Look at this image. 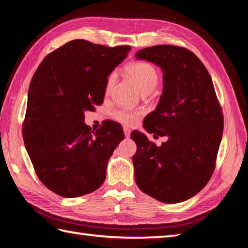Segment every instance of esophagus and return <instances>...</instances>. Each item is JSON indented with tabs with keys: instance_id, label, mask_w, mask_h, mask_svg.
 Wrapping results in <instances>:
<instances>
[{
	"instance_id": "1",
	"label": "esophagus",
	"mask_w": 248,
	"mask_h": 248,
	"mask_svg": "<svg viewBox=\"0 0 248 248\" xmlns=\"http://www.w3.org/2000/svg\"><path fill=\"white\" fill-rule=\"evenodd\" d=\"M124 133L125 138H129L130 134H131V130L128 127H124Z\"/></svg>"
}]
</instances>
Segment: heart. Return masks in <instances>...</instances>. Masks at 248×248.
I'll return each instance as SVG.
<instances>
[{
	"label": "heart",
	"mask_w": 248,
	"mask_h": 248,
	"mask_svg": "<svg viewBox=\"0 0 248 248\" xmlns=\"http://www.w3.org/2000/svg\"><path fill=\"white\" fill-rule=\"evenodd\" d=\"M129 77L132 78L135 85L143 93H148L154 91L160 82V73L156 68L149 62L136 61L132 62L125 68ZM115 82V73H110L105 83V93L109 94L112 92ZM112 116L118 123L132 125L138 123L140 113L138 110L128 108H116L112 112Z\"/></svg>",
	"instance_id": "1"
}]
</instances>
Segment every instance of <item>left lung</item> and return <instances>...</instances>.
I'll return each mask as SVG.
<instances>
[{"instance_id":"8db88e82","label":"left lung","mask_w":248,"mask_h":248,"mask_svg":"<svg viewBox=\"0 0 248 248\" xmlns=\"http://www.w3.org/2000/svg\"><path fill=\"white\" fill-rule=\"evenodd\" d=\"M135 57L164 72L160 102L146 116L144 127L155 139L168 136L157 147L145 134L131 133L138 146L132 159L135 182L161 202H181L202 191L215 170L222 108L207 68L192 51L160 45L140 50Z\"/></svg>"}]
</instances>
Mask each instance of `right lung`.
Listing matches in <instances>:
<instances>
[{
	"mask_svg": "<svg viewBox=\"0 0 248 248\" xmlns=\"http://www.w3.org/2000/svg\"><path fill=\"white\" fill-rule=\"evenodd\" d=\"M130 50L71 40L46 55L31 78L24 145L39 180L62 197H80L101 186L109 157L124 139L113 121L92 130L84 112L103 103L108 77Z\"/></svg>",
	"mask_w": 248,
	"mask_h": 248,
	"instance_id": "obj_1",
	"label": "right lung"
}]
</instances>
